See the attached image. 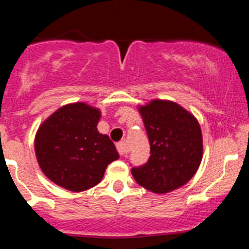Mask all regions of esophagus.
I'll return each mask as SVG.
<instances>
[{"mask_svg": "<svg viewBox=\"0 0 249 249\" xmlns=\"http://www.w3.org/2000/svg\"><path fill=\"white\" fill-rule=\"evenodd\" d=\"M116 149L117 152L120 154V156H124L127 154V146H125V142H120L116 144Z\"/></svg>", "mask_w": 249, "mask_h": 249, "instance_id": "34e87169", "label": "esophagus"}]
</instances>
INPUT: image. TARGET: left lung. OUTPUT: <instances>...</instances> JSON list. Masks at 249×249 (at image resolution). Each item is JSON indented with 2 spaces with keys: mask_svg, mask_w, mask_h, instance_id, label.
Returning a JSON list of instances; mask_svg holds the SVG:
<instances>
[{
  "mask_svg": "<svg viewBox=\"0 0 249 249\" xmlns=\"http://www.w3.org/2000/svg\"><path fill=\"white\" fill-rule=\"evenodd\" d=\"M150 144L146 163L132 167L135 181L156 194L188 183L202 160V133L195 117L167 100L139 107Z\"/></svg>",
  "mask_w": 249,
  "mask_h": 249,
  "instance_id": "obj_1",
  "label": "left lung"
}]
</instances>
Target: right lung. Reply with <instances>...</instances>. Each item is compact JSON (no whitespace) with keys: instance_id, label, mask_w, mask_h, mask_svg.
<instances>
[{"instance_id":"right-lung-1","label":"right lung","mask_w":249,"mask_h":249,"mask_svg":"<svg viewBox=\"0 0 249 249\" xmlns=\"http://www.w3.org/2000/svg\"><path fill=\"white\" fill-rule=\"evenodd\" d=\"M99 119V110L76 103L60 107L42 124L35 151L47 178L73 193L100 183L119 154L110 138L98 132Z\"/></svg>"}]
</instances>
